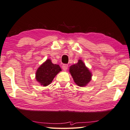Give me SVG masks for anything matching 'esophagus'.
<instances>
[{
    "label": "esophagus",
    "instance_id": "34e87169",
    "mask_svg": "<svg viewBox=\"0 0 130 130\" xmlns=\"http://www.w3.org/2000/svg\"><path fill=\"white\" fill-rule=\"evenodd\" d=\"M62 68L63 70L64 71H66L67 70L68 68V64H63L62 66Z\"/></svg>",
    "mask_w": 130,
    "mask_h": 130
}]
</instances>
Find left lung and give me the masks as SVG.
Returning a JSON list of instances; mask_svg holds the SVG:
<instances>
[{
  "instance_id": "obj_1",
  "label": "left lung",
  "mask_w": 130,
  "mask_h": 130,
  "mask_svg": "<svg viewBox=\"0 0 130 130\" xmlns=\"http://www.w3.org/2000/svg\"><path fill=\"white\" fill-rule=\"evenodd\" d=\"M70 72L75 83L80 87L85 86L91 80L92 73L82 60H79L77 64L71 66Z\"/></svg>"
}]
</instances>
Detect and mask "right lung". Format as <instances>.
<instances>
[{"instance_id":"obj_1","label":"right lung","mask_w":130,"mask_h":130,"mask_svg":"<svg viewBox=\"0 0 130 130\" xmlns=\"http://www.w3.org/2000/svg\"><path fill=\"white\" fill-rule=\"evenodd\" d=\"M61 71L58 64H54L51 60L47 59L38 68L36 72V80L43 86H47L52 82L57 73Z\"/></svg>"}]
</instances>
